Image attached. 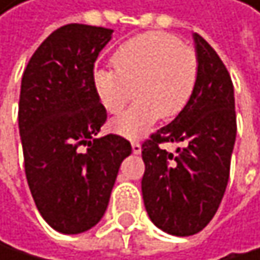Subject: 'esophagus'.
<instances>
[{"label":"esophagus","mask_w":260,"mask_h":260,"mask_svg":"<svg viewBox=\"0 0 260 260\" xmlns=\"http://www.w3.org/2000/svg\"><path fill=\"white\" fill-rule=\"evenodd\" d=\"M131 145H133V153H134V154H140V151H142V145H140L137 140H133Z\"/></svg>","instance_id":"esophagus-1"}]
</instances>
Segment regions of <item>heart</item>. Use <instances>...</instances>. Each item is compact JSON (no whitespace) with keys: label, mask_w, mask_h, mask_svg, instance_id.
I'll return each mask as SVG.
<instances>
[{"label":"heart","mask_w":260,"mask_h":260,"mask_svg":"<svg viewBox=\"0 0 260 260\" xmlns=\"http://www.w3.org/2000/svg\"><path fill=\"white\" fill-rule=\"evenodd\" d=\"M112 67L92 73L93 92L107 112L117 114L133 95L137 100L114 120L126 137L145 134L159 118H173L192 100L200 62L195 49L178 37L153 31L123 42L112 54Z\"/></svg>","instance_id":"1"}]
</instances>
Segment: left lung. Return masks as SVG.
<instances>
[{"label": "left lung", "instance_id": "8db88e82", "mask_svg": "<svg viewBox=\"0 0 260 260\" xmlns=\"http://www.w3.org/2000/svg\"><path fill=\"white\" fill-rule=\"evenodd\" d=\"M198 82L184 111L142 143L146 212L162 231L187 237L212 220L224 195L237 134L234 85L228 68L200 34L193 36ZM164 143H182L177 154Z\"/></svg>", "mask_w": 260, "mask_h": 260}]
</instances>
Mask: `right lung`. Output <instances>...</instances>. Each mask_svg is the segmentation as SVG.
Masks as SVG:
<instances>
[{
    "label": "right lung",
    "mask_w": 260,
    "mask_h": 260,
    "mask_svg": "<svg viewBox=\"0 0 260 260\" xmlns=\"http://www.w3.org/2000/svg\"><path fill=\"white\" fill-rule=\"evenodd\" d=\"M111 36L101 26H60L36 49L21 78L26 179L39 212L62 234L84 233L101 220L120 164L133 151L121 136L95 139L107 114L92 73Z\"/></svg>",
    "instance_id": "1"
}]
</instances>
